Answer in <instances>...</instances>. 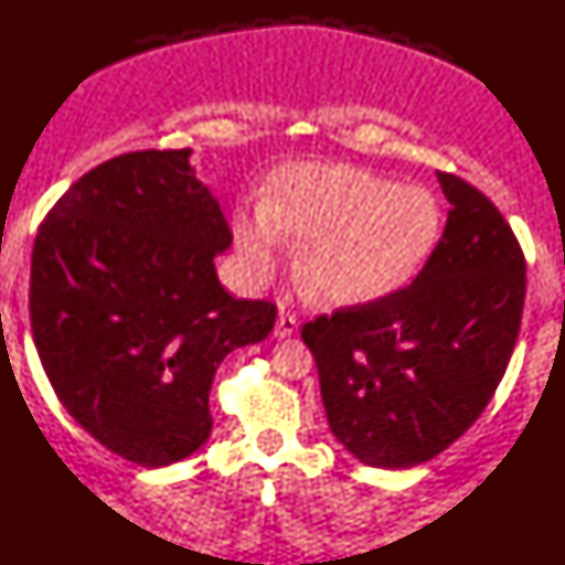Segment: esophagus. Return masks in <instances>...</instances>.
Here are the masks:
<instances>
[{"instance_id": "obj_1", "label": "esophagus", "mask_w": 565, "mask_h": 565, "mask_svg": "<svg viewBox=\"0 0 565 565\" xmlns=\"http://www.w3.org/2000/svg\"><path fill=\"white\" fill-rule=\"evenodd\" d=\"M297 318L295 316H289V312H281V316H278V320H276V328H274V335L276 339H289L291 333L297 331Z\"/></svg>"}]
</instances>
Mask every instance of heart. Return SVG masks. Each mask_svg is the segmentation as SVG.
Returning a JSON list of instances; mask_svg holds the SVG:
<instances>
[{"label": "heart", "mask_w": 565, "mask_h": 565, "mask_svg": "<svg viewBox=\"0 0 565 565\" xmlns=\"http://www.w3.org/2000/svg\"><path fill=\"white\" fill-rule=\"evenodd\" d=\"M440 203L430 190L352 167H299L276 184L266 213L237 226L242 253L266 276L284 234L305 237L299 276L333 302H375L417 274L438 242Z\"/></svg>", "instance_id": "obj_1"}]
</instances>
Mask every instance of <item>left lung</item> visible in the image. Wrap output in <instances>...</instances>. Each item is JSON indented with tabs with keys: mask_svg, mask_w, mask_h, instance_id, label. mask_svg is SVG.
<instances>
[{
	"mask_svg": "<svg viewBox=\"0 0 565 565\" xmlns=\"http://www.w3.org/2000/svg\"><path fill=\"white\" fill-rule=\"evenodd\" d=\"M446 230L409 287L302 326L328 427L377 469L430 461L461 438L509 367L526 263L501 211L438 171Z\"/></svg>",
	"mask_w": 565,
	"mask_h": 565,
	"instance_id": "1",
	"label": "left lung"
}]
</instances>
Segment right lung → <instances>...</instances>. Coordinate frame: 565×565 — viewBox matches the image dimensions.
<instances>
[{"instance_id":"add662e5","label":"right lung","mask_w":565,"mask_h":565,"mask_svg":"<svg viewBox=\"0 0 565 565\" xmlns=\"http://www.w3.org/2000/svg\"><path fill=\"white\" fill-rule=\"evenodd\" d=\"M190 156L98 163L33 242L31 328L54 394L102 446L151 469L209 440L218 365L276 323V305L221 287L232 232Z\"/></svg>"}]
</instances>
